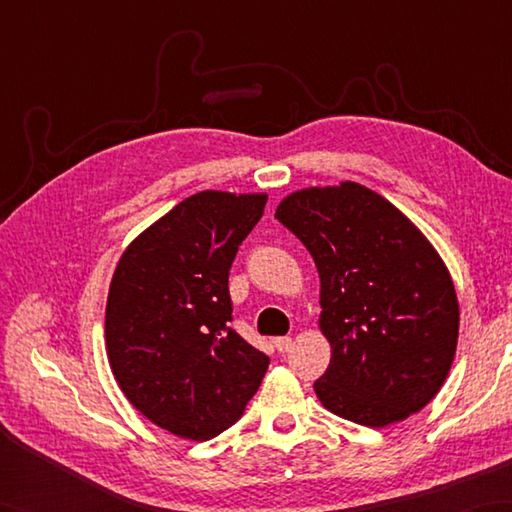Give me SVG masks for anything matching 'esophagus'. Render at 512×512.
Instances as JSON below:
<instances>
[{
    "label": "esophagus",
    "mask_w": 512,
    "mask_h": 512,
    "mask_svg": "<svg viewBox=\"0 0 512 512\" xmlns=\"http://www.w3.org/2000/svg\"><path fill=\"white\" fill-rule=\"evenodd\" d=\"M273 343H275V347H277V352H279V354H286V352H290V347H292V339H290V336H279V339H275Z\"/></svg>",
    "instance_id": "esophagus-1"
}]
</instances>
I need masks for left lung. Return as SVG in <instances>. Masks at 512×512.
Masks as SVG:
<instances>
[{"label":"left lung","mask_w":512,"mask_h":512,"mask_svg":"<svg viewBox=\"0 0 512 512\" xmlns=\"http://www.w3.org/2000/svg\"><path fill=\"white\" fill-rule=\"evenodd\" d=\"M277 220L321 279L332 358L314 383L325 409L365 427L409 418L447 380L460 330L447 266L383 195L356 182L290 193Z\"/></svg>","instance_id":"8db88e82"}]
</instances>
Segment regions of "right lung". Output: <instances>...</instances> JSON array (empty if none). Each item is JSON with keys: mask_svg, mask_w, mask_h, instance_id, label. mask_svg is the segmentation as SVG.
Instances as JSON below:
<instances>
[{"mask_svg": "<svg viewBox=\"0 0 512 512\" xmlns=\"http://www.w3.org/2000/svg\"><path fill=\"white\" fill-rule=\"evenodd\" d=\"M266 200L195 193L140 233L114 270L105 308L114 378L173 436H220L262 385L270 358L231 328L228 270Z\"/></svg>", "mask_w": 512, "mask_h": 512, "instance_id": "obj_1", "label": "right lung"}]
</instances>
